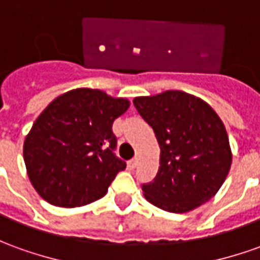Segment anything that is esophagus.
<instances>
[{"mask_svg": "<svg viewBox=\"0 0 260 260\" xmlns=\"http://www.w3.org/2000/svg\"><path fill=\"white\" fill-rule=\"evenodd\" d=\"M138 157H134V159H131L129 161H128V168L131 169V170H134V169L136 168V166H138Z\"/></svg>", "mask_w": 260, "mask_h": 260, "instance_id": "obj_1", "label": "esophagus"}]
</instances>
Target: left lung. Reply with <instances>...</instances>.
Instances as JSON below:
<instances>
[{
    "instance_id": "obj_1",
    "label": "left lung",
    "mask_w": 260,
    "mask_h": 260,
    "mask_svg": "<svg viewBox=\"0 0 260 260\" xmlns=\"http://www.w3.org/2000/svg\"><path fill=\"white\" fill-rule=\"evenodd\" d=\"M134 105L155 132L160 168L143 184L145 199L169 212H187L212 199L231 169V148L217 112L191 94L169 90L136 97Z\"/></svg>"
}]
</instances>
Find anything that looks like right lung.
<instances>
[{"mask_svg":"<svg viewBox=\"0 0 260 260\" xmlns=\"http://www.w3.org/2000/svg\"><path fill=\"white\" fill-rule=\"evenodd\" d=\"M129 107L101 90L77 88L54 99L23 142L29 180L56 207H80L105 196L126 163L115 156L112 124Z\"/></svg>","mask_w":260,"mask_h":260,"instance_id":"add662e5","label":"right lung"}]
</instances>
